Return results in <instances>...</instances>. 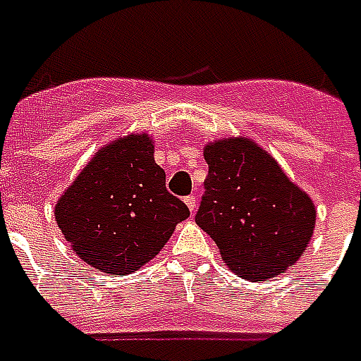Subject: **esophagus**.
Instances as JSON below:
<instances>
[{
	"label": "esophagus",
	"mask_w": 361,
	"mask_h": 361,
	"mask_svg": "<svg viewBox=\"0 0 361 361\" xmlns=\"http://www.w3.org/2000/svg\"><path fill=\"white\" fill-rule=\"evenodd\" d=\"M183 201H185V204L189 207V210H191V212L195 214V210H197V197H195V195H188Z\"/></svg>",
	"instance_id": "1"
}]
</instances>
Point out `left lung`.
Instances as JSON below:
<instances>
[{"label": "left lung", "instance_id": "obj_1", "mask_svg": "<svg viewBox=\"0 0 361 361\" xmlns=\"http://www.w3.org/2000/svg\"><path fill=\"white\" fill-rule=\"evenodd\" d=\"M208 176L195 214L235 274L264 281L302 256L316 208L266 151L248 140L204 147Z\"/></svg>", "mask_w": 361, "mask_h": 361}]
</instances>
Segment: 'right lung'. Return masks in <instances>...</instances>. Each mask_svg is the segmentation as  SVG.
<instances>
[{
	"label": "right lung",
	"mask_w": 361,
	"mask_h": 361,
	"mask_svg": "<svg viewBox=\"0 0 361 361\" xmlns=\"http://www.w3.org/2000/svg\"><path fill=\"white\" fill-rule=\"evenodd\" d=\"M189 216L166 189L147 135H128L99 151L55 207L74 252L111 276L141 268Z\"/></svg>",
	"instance_id": "add662e5"
}]
</instances>
